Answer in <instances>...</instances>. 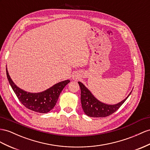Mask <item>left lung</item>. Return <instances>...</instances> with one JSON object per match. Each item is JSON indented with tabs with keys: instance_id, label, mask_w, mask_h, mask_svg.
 <instances>
[{
	"instance_id": "obj_1",
	"label": "left lung",
	"mask_w": 150,
	"mask_h": 150,
	"mask_svg": "<svg viewBox=\"0 0 150 150\" xmlns=\"http://www.w3.org/2000/svg\"><path fill=\"white\" fill-rule=\"evenodd\" d=\"M78 83L81 90L80 100L82 109L84 113L90 117H105L112 115L120 108L132 93V91L130 92L127 97L117 104L108 105L96 98L82 82H78Z\"/></svg>"
}]
</instances>
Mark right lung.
I'll use <instances>...</instances> for the list:
<instances>
[{"label":"right lung","mask_w":150,"mask_h":150,"mask_svg":"<svg viewBox=\"0 0 150 150\" xmlns=\"http://www.w3.org/2000/svg\"><path fill=\"white\" fill-rule=\"evenodd\" d=\"M6 74L10 85L20 101L26 108L40 113H47L55 106L61 91L70 82L69 80H64L54 84L44 91L32 93L20 89L14 83L9 75L7 67Z\"/></svg>","instance_id":"add662e5"}]
</instances>
